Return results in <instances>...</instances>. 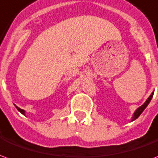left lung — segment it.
<instances>
[{"instance_id":"1","label":"left lung","mask_w":158,"mask_h":158,"mask_svg":"<svg viewBox=\"0 0 158 158\" xmlns=\"http://www.w3.org/2000/svg\"><path fill=\"white\" fill-rule=\"evenodd\" d=\"M153 94H154V91H153V92L151 94V96H150L149 97L147 98V100H146V102H145V103L143 104L142 106H140L139 107H138V108L135 110V113H134V114H133V117H132V119H131V121H134V120H135L136 118H138L139 117V115H140V114L143 113V111L146 109V107L148 106V104H149L150 102H151V100H152V98Z\"/></svg>"}]
</instances>
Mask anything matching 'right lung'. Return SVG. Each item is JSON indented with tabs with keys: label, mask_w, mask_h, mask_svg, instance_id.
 I'll list each match as a JSON object with an SVG mask.
<instances>
[{
	"label": "right lung",
	"mask_w": 158,
	"mask_h": 158,
	"mask_svg": "<svg viewBox=\"0 0 158 158\" xmlns=\"http://www.w3.org/2000/svg\"><path fill=\"white\" fill-rule=\"evenodd\" d=\"M16 107H17V109L19 110V112L22 113V114H23V115H25V111H24V110L21 109V108H19V107H18V106H16Z\"/></svg>",
	"instance_id": "obj_1"
}]
</instances>
